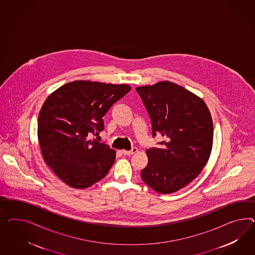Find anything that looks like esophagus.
I'll return each mask as SVG.
<instances>
[{
    "mask_svg": "<svg viewBox=\"0 0 255 255\" xmlns=\"http://www.w3.org/2000/svg\"><path fill=\"white\" fill-rule=\"evenodd\" d=\"M137 151V147H132L131 150H124V151H123V154H124V155H126V156H130V155H132V154H134L135 152Z\"/></svg>",
    "mask_w": 255,
    "mask_h": 255,
    "instance_id": "esophagus-1",
    "label": "esophagus"
}]
</instances>
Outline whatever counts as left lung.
Listing matches in <instances>:
<instances>
[{
    "label": "left lung",
    "mask_w": 255,
    "mask_h": 255,
    "mask_svg": "<svg viewBox=\"0 0 255 255\" xmlns=\"http://www.w3.org/2000/svg\"><path fill=\"white\" fill-rule=\"evenodd\" d=\"M151 120L152 135L164 141L146 149L141 178L160 194L175 192L195 179L210 158L214 124L205 102L178 84L164 81L136 88Z\"/></svg>",
    "instance_id": "1"
}]
</instances>
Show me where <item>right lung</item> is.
Masks as SVG:
<instances>
[{
    "label": "right lung",
    "mask_w": 255,
    "mask_h": 255,
    "mask_svg": "<svg viewBox=\"0 0 255 255\" xmlns=\"http://www.w3.org/2000/svg\"><path fill=\"white\" fill-rule=\"evenodd\" d=\"M131 86L75 81L55 90L41 107L38 139L45 163L65 184L86 188L104 178L116 152L89 139L104 130L103 117Z\"/></svg>",
    "instance_id": "right-lung-1"
}]
</instances>
